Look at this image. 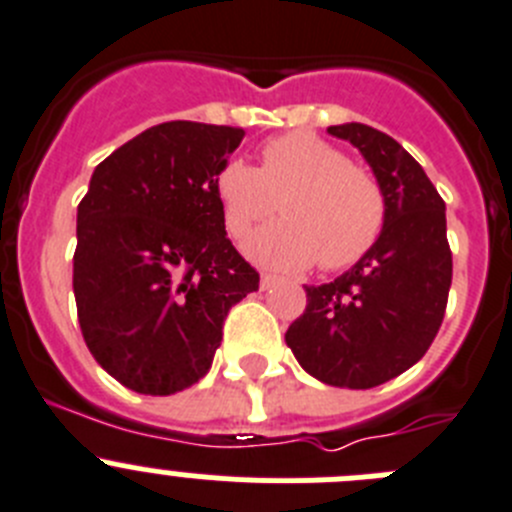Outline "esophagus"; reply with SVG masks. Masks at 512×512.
Returning <instances> with one entry per match:
<instances>
[{
	"label": "esophagus",
	"instance_id": "1",
	"mask_svg": "<svg viewBox=\"0 0 512 512\" xmlns=\"http://www.w3.org/2000/svg\"><path fill=\"white\" fill-rule=\"evenodd\" d=\"M275 283H278V278H275V275H270V273H262V278H260V288H262V290L273 288Z\"/></svg>",
	"mask_w": 512,
	"mask_h": 512
}]
</instances>
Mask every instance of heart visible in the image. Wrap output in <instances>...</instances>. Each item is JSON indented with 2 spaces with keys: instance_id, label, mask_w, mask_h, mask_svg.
Wrapping results in <instances>:
<instances>
[{
  "instance_id": "heart-1",
  "label": "heart",
  "mask_w": 512,
  "mask_h": 512,
  "mask_svg": "<svg viewBox=\"0 0 512 512\" xmlns=\"http://www.w3.org/2000/svg\"><path fill=\"white\" fill-rule=\"evenodd\" d=\"M214 193L224 227L237 239L270 219L280 201L283 222L252 234L245 252L288 273L316 260L321 270L352 267L375 247L388 219V199L375 173L311 132L267 142L260 168L227 160L214 178Z\"/></svg>"
}]
</instances>
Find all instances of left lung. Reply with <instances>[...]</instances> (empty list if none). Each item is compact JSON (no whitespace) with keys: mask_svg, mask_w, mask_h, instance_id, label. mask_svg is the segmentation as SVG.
Listing matches in <instances>:
<instances>
[{"mask_svg":"<svg viewBox=\"0 0 512 512\" xmlns=\"http://www.w3.org/2000/svg\"><path fill=\"white\" fill-rule=\"evenodd\" d=\"M329 135L365 155L388 199V219L357 265L306 288V311L285 342L316 380L367 390L416 365L439 334L451 285L446 206L390 135L359 122L329 127Z\"/></svg>","mask_w":512,"mask_h":512,"instance_id":"obj_1","label":"left lung"}]
</instances>
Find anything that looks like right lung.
<instances>
[{
	"label": "right lung",
	"instance_id": "obj_1",
	"mask_svg": "<svg viewBox=\"0 0 512 512\" xmlns=\"http://www.w3.org/2000/svg\"><path fill=\"white\" fill-rule=\"evenodd\" d=\"M239 127L163 122L96 165L78 204L73 296L81 334L109 375L173 395L209 372L229 308L260 273L234 250L214 178Z\"/></svg>",
	"mask_w": 512,
	"mask_h": 512
}]
</instances>
